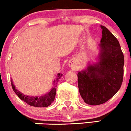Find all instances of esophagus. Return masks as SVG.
<instances>
[{
    "instance_id": "obj_1",
    "label": "esophagus",
    "mask_w": 131,
    "mask_h": 131,
    "mask_svg": "<svg viewBox=\"0 0 131 131\" xmlns=\"http://www.w3.org/2000/svg\"><path fill=\"white\" fill-rule=\"evenodd\" d=\"M69 66H70L71 68H73V63H72V62H71L70 63H69Z\"/></svg>"
}]
</instances>
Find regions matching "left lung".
Masks as SVG:
<instances>
[{
    "mask_svg": "<svg viewBox=\"0 0 131 131\" xmlns=\"http://www.w3.org/2000/svg\"><path fill=\"white\" fill-rule=\"evenodd\" d=\"M101 28L98 62L77 74L80 94L85 103L91 105L111 99L120 88L124 76V57L119 42L105 26Z\"/></svg>",
    "mask_w": 131,
    "mask_h": 131,
    "instance_id": "obj_1",
    "label": "left lung"
}]
</instances>
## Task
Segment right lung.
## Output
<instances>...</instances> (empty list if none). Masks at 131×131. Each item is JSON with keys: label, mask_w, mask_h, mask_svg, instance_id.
<instances>
[{"label": "right lung", "mask_w": 131, "mask_h": 131, "mask_svg": "<svg viewBox=\"0 0 131 131\" xmlns=\"http://www.w3.org/2000/svg\"><path fill=\"white\" fill-rule=\"evenodd\" d=\"M62 76V74L58 73L57 74V78L56 80H54V83H55L56 82V83L54 84L55 85L47 94L43 96H29L25 95L16 89L15 86L12 82V80H11V82H12V86L13 91L20 99L23 100L24 102L27 103L28 105H31V106L37 107H46L50 105L51 103H53V101H54V98H55L56 92H57V88H56L57 85V83L58 82Z\"/></svg>", "instance_id": "right-lung-1"}]
</instances>
